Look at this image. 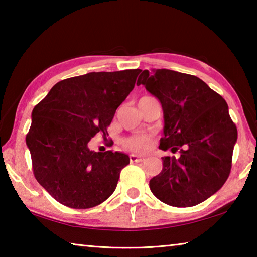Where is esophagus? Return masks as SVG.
Returning <instances> with one entry per match:
<instances>
[{
	"instance_id": "esophagus-1",
	"label": "esophagus",
	"mask_w": 257,
	"mask_h": 257,
	"mask_svg": "<svg viewBox=\"0 0 257 257\" xmlns=\"http://www.w3.org/2000/svg\"><path fill=\"white\" fill-rule=\"evenodd\" d=\"M129 159H130V162H132V163H138V162H143V161H145L144 158H141V156H137V155H134V154L130 155Z\"/></svg>"
}]
</instances>
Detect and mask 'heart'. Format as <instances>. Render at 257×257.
I'll use <instances>...</instances> for the list:
<instances>
[{"label": "heart", "mask_w": 257, "mask_h": 257, "mask_svg": "<svg viewBox=\"0 0 257 257\" xmlns=\"http://www.w3.org/2000/svg\"><path fill=\"white\" fill-rule=\"evenodd\" d=\"M153 138L149 135L145 134H138L134 135V136H130L125 138L123 141V146L125 149L134 152V153L137 154H144L147 153L153 146Z\"/></svg>", "instance_id": "obj_1"}]
</instances>
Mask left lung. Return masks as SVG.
Instances as JSON below:
<instances>
[{
    "label": "left lung",
    "instance_id": "left-lung-1",
    "mask_svg": "<svg viewBox=\"0 0 257 257\" xmlns=\"http://www.w3.org/2000/svg\"><path fill=\"white\" fill-rule=\"evenodd\" d=\"M141 84L162 104L164 136L159 147L178 153L162 158L151 191L168 205H197L215 194L231 171L237 127L228 104L198 77L168 69L142 71Z\"/></svg>",
    "mask_w": 257,
    "mask_h": 257
}]
</instances>
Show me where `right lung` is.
Wrapping results in <instances>:
<instances>
[{
    "instance_id": "1",
    "label": "right lung",
    "mask_w": 257,
    "mask_h": 257,
    "mask_svg": "<svg viewBox=\"0 0 257 257\" xmlns=\"http://www.w3.org/2000/svg\"><path fill=\"white\" fill-rule=\"evenodd\" d=\"M141 69L89 72L55 84L34 107L26 136L33 172L55 201L71 208L103 203L116 188L129 156L93 152L95 135L106 136L116 108L135 87Z\"/></svg>"
}]
</instances>
